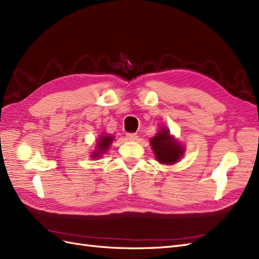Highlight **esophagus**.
Instances as JSON below:
<instances>
[{
    "instance_id": "esophagus-1",
    "label": "esophagus",
    "mask_w": 259,
    "mask_h": 259,
    "mask_svg": "<svg viewBox=\"0 0 259 259\" xmlns=\"http://www.w3.org/2000/svg\"><path fill=\"white\" fill-rule=\"evenodd\" d=\"M126 138L128 140H132V142H135V140L138 139V135L137 134H127Z\"/></svg>"
}]
</instances>
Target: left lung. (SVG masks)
Segmentation results:
<instances>
[{
	"label": "left lung",
	"mask_w": 259,
	"mask_h": 259,
	"mask_svg": "<svg viewBox=\"0 0 259 259\" xmlns=\"http://www.w3.org/2000/svg\"><path fill=\"white\" fill-rule=\"evenodd\" d=\"M150 144L154 152L155 159L161 164H174L179 161L185 152L184 147L169 134L166 126H162L151 138Z\"/></svg>",
	"instance_id": "1"
}]
</instances>
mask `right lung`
<instances>
[{
  "label": "right lung",
  "mask_w": 259,
  "mask_h": 259,
  "mask_svg": "<svg viewBox=\"0 0 259 259\" xmlns=\"http://www.w3.org/2000/svg\"><path fill=\"white\" fill-rule=\"evenodd\" d=\"M113 139H114V137L110 136V135L100 136L97 144H96V150H95V152H93L92 155H91L92 158L93 159L100 158V156L108 150L109 147H110V145L113 142Z\"/></svg>",
  "instance_id": "right-lung-1"
}]
</instances>
